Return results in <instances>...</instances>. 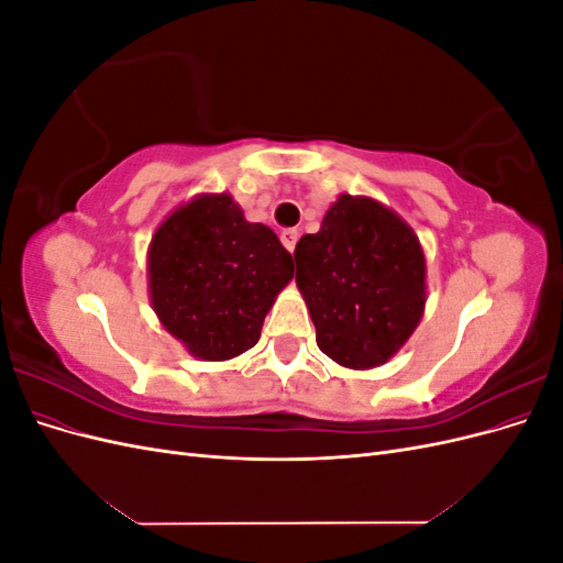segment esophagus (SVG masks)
Masks as SVG:
<instances>
[{"label": "esophagus", "mask_w": 563, "mask_h": 563, "mask_svg": "<svg viewBox=\"0 0 563 563\" xmlns=\"http://www.w3.org/2000/svg\"><path fill=\"white\" fill-rule=\"evenodd\" d=\"M298 236H300L298 230H284L279 240H282V244H284L286 251H294V249H296V242H298Z\"/></svg>", "instance_id": "1"}]
</instances>
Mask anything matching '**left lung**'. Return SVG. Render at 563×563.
<instances>
[{
	"label": "left lung",
	"mask_w": 563,
	"mask_h": 563,
	"mask_svg": "<svg viewBox=\"0 0 563 563\" xmlns=\"http://www.w3.org/2000/svg\"><path fill=\"white\" fill-rule=\"evenodd\" d=\"M294 258L317 345L335 364L383 366L418 329L428 302L424 253L413 228L378 199L340 195Z\"/></svg>",
	"instance_id": "left-lung-1"
}]
</instances>
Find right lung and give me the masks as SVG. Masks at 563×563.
I'll return each instance as SVG.
<instances>
[{
    "mask_svg": "<svg viewBox=\"0 0 563 563\" xmlns=\"http://www.w3.org/2000/svg\"><path fill=\"white\" fill-rule=\"evenodd\" d=\"M294 277L291 253L232 195L180 203L152 234L147 291L162 327L201 362H228L261 338L265 314Z\"/></svg>",
    "mask_w": 563,
    "mask_h": 563,
    "instance_id": "add662e5",
    "label": "right lung"
}]
</instances>
